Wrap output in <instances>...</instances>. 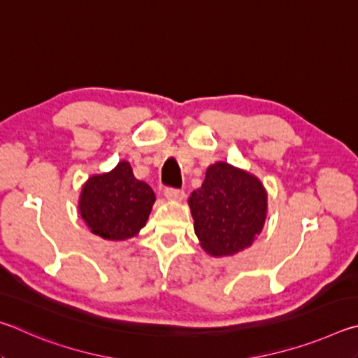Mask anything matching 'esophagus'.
I'll use <instances>...</instances> for the list:
<instances>
[{
  "mask_svg": "<svg viewBox=\"0 0 358 358\" xmlns=\"http://www.w3.org/2000/svg\"><path fill=\"white\" fill-rule=\"evenodd\" d=\"M165 198L168 201H182L185 198L184 190H178V189H166L165 190Z\"/></svg>",
  "mask_w": 358,
  "mask_h": 358,
  "instance_id": "esophagus-1",
  "label": "esophagus"
}]
</instances>
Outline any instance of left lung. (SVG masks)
<instances>
[{"mask_svg":"<svg viewBox=\"0 0 358 358\" xmlns=\"http://www.w3.org/2000/svg\"><path fill=\"white\" fill-rule=\"evenodd\" d=\"M193 228L204 252L233 256L252 247L267 217V192L255 174L227 162L206 169L203 185L192 193Z\"/></svg>","mask_w":358,"mask_h":358,"instance_id":"1","label":"left lung"}]
</instances>
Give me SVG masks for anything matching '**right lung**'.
Instances as JSON below:
<instances>
[{"instance_id":"1","label":"right lung","mask_w":358,"mask_h":358,"mask_svg":"<svg viewBox=\"0 0 358 358\" xmlns=\"http://www.w3.org/2000/svg\"><path fill=\"white\" fill-rule=\"evenodd\" d=\"M155 203L150 187L138 180L127 160L108 173L92 174L81 187L78 214L92 234L105 241H127L146 224Z\"/></svg>"}]
</instances>
